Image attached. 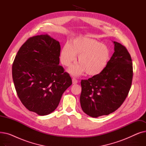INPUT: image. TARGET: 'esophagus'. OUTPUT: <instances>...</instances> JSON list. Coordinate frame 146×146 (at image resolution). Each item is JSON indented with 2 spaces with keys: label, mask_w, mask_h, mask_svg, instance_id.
<instances>
[{
  "label": "esophagus",
  "mask_w": 146,
  "mask_h": 146,
  "mask_svg": "<svg viewBox=\"0 0 146 146\" xmlns=\"http://www.w3.org/2000/svg\"><path fill=\"white\" fill-rule=\"evenodd\" d=\"M72 82H73V84H77V83H78V80L76 79V78H73V79H72Z\"/></svg>",
  "instance_id": "1"
}]
</instances>
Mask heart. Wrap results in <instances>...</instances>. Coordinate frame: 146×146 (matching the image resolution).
I'll list each match as a JSON object with an SVG mask.
<instances>
[{"label": "heart", "instance_id": "1", "mask_svg": "<svg viewBox=\"0 0 146 146\" xmlns=\"http://www.w3.org/2000/svg\"><path fill=\"white\" fill-rule=\"evenodd\" d=\"M78 56L79 63L72 66L69 72L74 76L86 72L89 76L101 73L108 64L110 51L106 45L88 37H79L64 45L60 54L61 62L68 66Z\"/></svg>", "mask_w": 146, "mask_h": 146}]
</instances>
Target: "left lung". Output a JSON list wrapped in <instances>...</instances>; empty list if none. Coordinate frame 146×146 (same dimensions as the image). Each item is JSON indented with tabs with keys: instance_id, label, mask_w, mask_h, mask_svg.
I'll return each mask as SVG.
<instances>
[{
	"instance_id": "left-lung-1",
	"label": "left lung",
	"mask_w": 146,
	"mask_h": 146,
	"mask_svg": "<svg viewBox=\"0 0 146 146\" xmlns=\"http://www.w3.org/2000/svg\"><path fill=\"white\" fill-rule=\"evenodd\" d=\"M114 52L104 71L81 80L80 101L83 111L96 118L107 115L123 104L132 84L131 56L125 46L113 41Z\"/></svg>"
}]
</instances>
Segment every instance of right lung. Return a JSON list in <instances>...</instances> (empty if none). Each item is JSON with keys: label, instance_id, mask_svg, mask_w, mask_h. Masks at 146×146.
I'll list each match as a JSON object with an SVG mask.
<instances>
[{"label": "right lung", "instance_id": "add662e5", "mask_svg": "<svg viewBox=\"0 0 146 146\" xmlns=\"http://www.w3.org/2000/svg\"><path fill=\"white\" fill-rule=\"evenodd\" d=\"M61 47L47 34L29 38L12 64L17 94L29 111L46 115L58 106L64 91L72 84L70 74L58 65Z\"/></svg>", "mask_w": 146, "mask_h": 146}]
</instances>
